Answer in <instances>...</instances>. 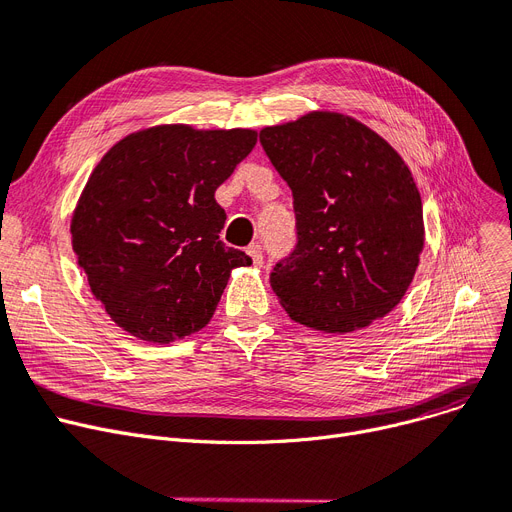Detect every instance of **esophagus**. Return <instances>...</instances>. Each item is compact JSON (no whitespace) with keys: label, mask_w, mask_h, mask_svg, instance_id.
Returning <instances> with one entry per match:
<instances>
[{"label":"esophagus","mask_w":512,"mask_h":512,"mask_svg":"<svg viewBox=\"0 0 512 512\" xmlns=\"http://www.w3.org/2000/svg\"><path fill=\"white\" fill-rule=\"evenodd\" d=\"M247 253L251 255V259H253L255 265H261V263H263V249H261L259 242H251L249 247H247Z\"/></svg>","instance_id":"esophagus-1"}]
</instances>
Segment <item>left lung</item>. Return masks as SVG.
Returning a JSON list of instances; mask_svg holds the SVG:
<instances>
[{
    "label": "left lung",
    "mask_w": 512,
    "mask_h": 512,
    "mask_svg": "<svg viewBox=\"0 0 512 512\" xmlns=\"http://www.w3.org/2000/svg\"><path fill=\"white\" fill-rule=\"evenodd\" d=\"M259 142L293 192L297 242L270 274L288 316L324 332L387 316L425 242L420 194L402 157L339 113L265 127Z\"/></svg>",
    "instance_id": "left-lung-1"
}]
</instances>
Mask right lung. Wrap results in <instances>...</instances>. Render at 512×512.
<instances>
[{
	"instance_id": "add662e5",
	"label": "right lung",
	"mask_w": 512,
	"mask_h": 512,
	"mask_svg": "<svg viewBox=\"0 0 512 512\" xmlns=\"http://www.w3.org/2000/svg\"><path fill=\"white\" fill-rule=\"evenodd\" d=\"M253 129L159 125L123 138L73 213V251L94 297L129 335L171 343L201 330L251 257L226 247L215 190L249 157Z\"/></svg>"
}]
</instances>
